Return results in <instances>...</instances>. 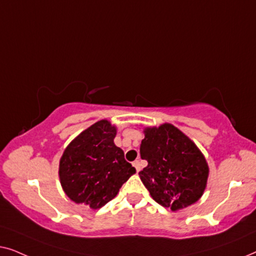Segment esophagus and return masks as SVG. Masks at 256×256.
<instances>
[{
  "label": "esophagus",
  "mask_w": 256,
  "mask_h": 256,
  "mask_svg": "<svg viewBox=\"0 0 256 256\" xmlns=\"http://www.w3.org/2000/svg\"><path fill=\"white\" fill-rule=\"evenodd\" d=\"M132 166L136 169V172H138V171L141 170V164H140V160H134V162H132Z\"/></svg>",
  "instance_id": "obj_1"
}]
</instances>
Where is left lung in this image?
<instances>
[{"instance_id":"8db88e82","label":"left lung","mask_w":256,"mask_h":256,"mask_svg":"<svg viewBox=\"0 0 256 256\" xmlns=\"http://www.w3.org/2000/svg\"><path fill=\"white\" fill-rule=\"evenodd\" d=\"M141 158L148 162L140 178L154 200L172 211L188 208L202 197L208 166L194 142L172 124L146 128Z\"/></svg>"}]
</instances>
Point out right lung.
<instances>
[{
  "instance_id": "add662e5",
  "label": "right lung",
  "mask_w": 256,
  "mask_h": 256,
  "mask_svg": "<svg viewBox=\"0 0 256 256\" xmlns=\"http://www.w3.org/2000/svg\"><path fill=\"white\" fill-rule=\"evenodd\" d=\"M116 128L98 121L70 143L59 163L62 186L76 204L100 208L135 174L124 152L114 144Z\"/></svg>"
}]
</instances>
